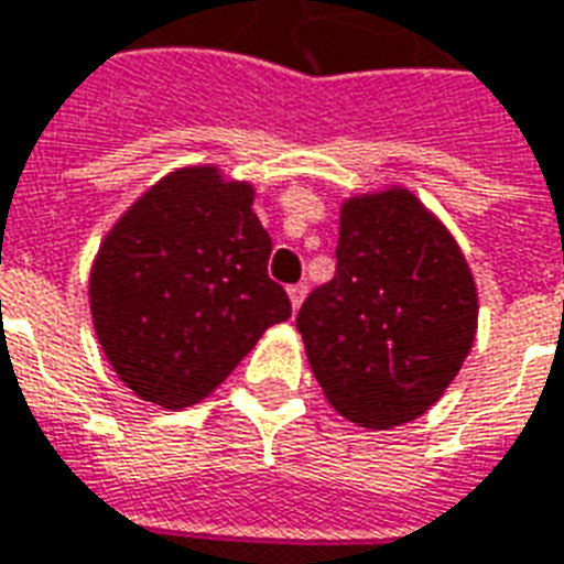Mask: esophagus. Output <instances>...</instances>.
I'll list each match as a JSON object with an SVG mask.
<instances>
[{
  "instance_id": "1",
  "label": "esophagus",
  "mask_w": 564,
  "mask_h": 564,
  "mask_svg": "<svg viewBox=\"0 0 564 564\" xmlns=\"http://www.w3.org/2000/svg\"><path fill=\"white\" fill-rule=\"evenodd\" d=\"M304 295H307V283H295V286H290V301H292V307H295V311L301 307Z\"/></svg>"
}]
</instances>
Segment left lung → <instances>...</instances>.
<instances>
[{
  "mask_svg": "<svg viewBox=\"0 0 564 564\" xmlns=\"http://www.w3.org/2000/svg\"><path fill=\"white\" fill-rule=\"evenodd\" d=\"M476 319L462 248L397 186L343 204L337 274L307 295L295 325L330 405L351 423L390 429L444 397Z\"/></svg>",
  "mask_w": 564,
  "mask_h": 564,
  "instance_id": "obj_1",
  "label": "left lung"
}]
</instances>
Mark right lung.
Here are the masks:
<instances>
[{"label": "right lung", "instance_id": "obj_1", "mask_svg": "<svg viewBox=\"0 0 564 564\" xmlns=\"http://www.w3.org/2000/svg\"><path fill=\"white\" fill-rule=\"evenodd\" d=\"M253 186L218 167L171 171L120 215L88 283L111 369L144 402L209 397L292 304L265 272L272 239Z\"/></svg>", "mask_w": 564, "mask_h": 564}]
</instances>
